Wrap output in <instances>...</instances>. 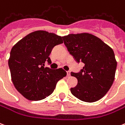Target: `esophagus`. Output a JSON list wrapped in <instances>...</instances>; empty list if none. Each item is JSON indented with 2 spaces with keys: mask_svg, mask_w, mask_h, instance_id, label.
Here are the masks:
<instances>
[{
  "mask_svg": "<svg viewBox=\"0 0 125 125\" xmlns=\"http://www.w3.org/2000/svg\"><path fill=\"white\" fill-rule=\"evenodd\" d=\"M70 73H71V72H70V71H67V76H68V77H69V76H70Z\"/></svg>",
  "mask_w": 125,
  "mask_h": 125,
  "instance_id": "esophagus-1",
  "label": "esophagus"
}]
</instances>
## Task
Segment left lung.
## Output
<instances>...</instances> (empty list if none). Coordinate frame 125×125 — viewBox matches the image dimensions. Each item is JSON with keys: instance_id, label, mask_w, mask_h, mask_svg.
I'll use <instances>...</instances> for the list:
<instances>
[{"instance_id": "obj_1", "label": "left lung", "mask_w": 125, "mask_h": 125, "mask_svg": "<svg viewBox=\"0 0 125 125\" xmlns=\"http://www.w3.org/2000/svg\"><path fill=\"white\" fill-rule=\"evenodd\" d=\"M69 54L77 62L84 64L79 73L71 72L77 85L71 88L74 96L86 102L100 100L115 79L117 62L111 47L92 34H69L63 37Z\"/></svg>"}]
</instances>
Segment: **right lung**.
<instances>
[{"mask_svg":"<svg viewBox=\"0 0 125 125\" xmlns=\"http://www.w3.org/2000/svg\"><path fill=\"white\" fill-rule=\"evenodd\" d=\"M63 43L62 37L45 31H37L23 37L12 47L8 60L15 88L29 100L44 99L52 94L58 81L65 77L62 68L44 67L51 63L50 54L56 45Z\"/></svg>","mask_w":125,"mask_h":125,"instance_id":"add662e5","label":"right lung"}]
</instances>
